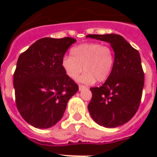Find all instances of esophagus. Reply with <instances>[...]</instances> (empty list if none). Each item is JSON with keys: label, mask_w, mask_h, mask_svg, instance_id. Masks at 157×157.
<instances>
[{"label": "esophagus", "mask_w": 157, "mask_h": 157, "mask_svg": "<svg viewBox=\"0 0 157 157\" xmlns=\"http://www.w3.org/2000/svg\"><path fill=\"white\" fill-rule=\"evenodd\" d=\"M86 86H83V85H79V90H82L84 89H86Z\"/></svg>", "instance_id": "esophagus-1"}]
</instances>
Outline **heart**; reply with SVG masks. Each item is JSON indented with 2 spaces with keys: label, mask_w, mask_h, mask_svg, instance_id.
<instances>
[{
  "label": "heart",
  "mask_w": 157,
  "mask_h": 157,
  "mask_svg": "<svg viewBox=\"0 0 157 157\" xmlns=\"http://www.w3.org/2000/svg\"><path fill=\"white\" fill-rule=\"evenodd\" d=\"M71 56L63 57L61 65L65 73L76 78L82 70L86 71L78 81L86 84L103 82L111 75L115 62L114 51L109 45L98 42H87L71 48Z\"/></svg>",
  "instance_id": "obj_1"
}]
</instances>
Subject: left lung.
I'll list each match as a JSON object with an SVG mask.
<instances>
[{
  "mask_svg": "<svg viewBox=\"0 0 157 157\" xmlns=\"http://www.w3.org/2000/svg\"><path fill=\"white\" fill-rule=\"evenodd\" d=\"M86 37L110 43L115 52L114 66L109 77L102 86L90 88L92 98L89 112L100 125L120 126L134 117L141 103L144 72L140 54L120 35L90 34Z\"/></svg>",
  "mask_w": 157,
  "mask_h": 157,
  "instance_id": "8db88e82",
  "label": "left lung"
}]
</instances>
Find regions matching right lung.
<instances>
[{
    "mask_svg": "<svg viewBox=\"0 0 157 157\" xmlns=\"http://www.w3.org/2000/svg\"><path fill=\"white\" fill-rule=\"evenodd\" d=\"M76 40L41 38L19 55L13 73L17 109L31 125L46 129L60 121L78 85L67 76L61 60Z\"/></svg>",
    "mask_w": 157,
    "mask_h": 157,
    "instance_id": "obj_1",
    "label": "right lung"
}]
</instances>
